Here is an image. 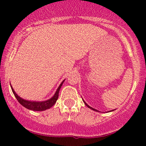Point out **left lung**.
Returning <instances> with one entry per match:
<instances>
[{"label":"left lung","instance_id":"8db88e82","mask_svg":"<svg viewBox=\"0 0 146 146\" xmlns=\"http://www.w3.org/2000/svg\"><path fill=\"white\" fill-rule=\"evenodd\" d=\"M82 101H83V102L85 103V105L87 106V107H88V108L91 109V110H93V111H98V110H95V109H94V108H92V107H91L90 106H89V105H88V104H87V103L85 102V101H84V100H83V99H82ZM114 111V110H110V111H107V112H110V111Z\"/></svg>","mask_w":146,"mask_h":146}]
</instances>
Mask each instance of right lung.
<instances>
[{
    "label": "right lung",
    "mask_w": 146,
    "mask_h": 146,
    "mask_svg": "<svg viewBox=\"0 0 146 146\" xmlns=\"http://www.w3.org/2000/svg\"><path fill=\"white\" fill-rule=\"evenodd\" d=\"M65 81L64 80L60 84V85L58 86V88H57L55 94L54 95V96L52 98H51L50 99L47 100L45 101H41V102H36V101H31V100H25L23 98H20L15 92L13 90V87L10 85L11 87L12 91H13V94H14L15 97L16 98V99L17 100V101L20 102V104L23 106L25 108L28 109V110H33V111H44L46 110H48L50 109L53 105L55 104V103L56 102V100H58V93H59V90L61 89V86H62L63 83Z\"/></svg>",
    "instance_id": "1"
}]
</instances>
